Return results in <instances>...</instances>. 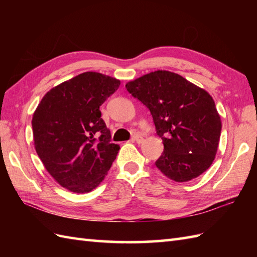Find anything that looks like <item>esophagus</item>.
<instances>
[{
  "label": "esophagus",
  "mask_w": 257,
  "mask_h": 257,
  "mask_svg": "<svg viewBox=\"0 0 257 257\" xmlns=\"http://www.w3.org/2000/svg\"><path fill=\"white\" fill-rule=\"evenodd\" d=\"M133 141H136V143H141L144 140V137L141 135H135L134 137L132 138Z\"/></svg>",
  "instance_id": "obj_1"
}]
</instances>
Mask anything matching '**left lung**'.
Wrapping results in <instances>:
<instances>
[{"label": "left lung", "mask_w": 257, "mask_h": 257, "mask_svg": "<svg viewBox=\"0 0 257 257\" xmlns=\"http://www.w3.org/2000/svg\"><path fill=\"white\" fill-rule=\"evenodd\" d=\"M125 88L152 114L165 146L156 166L167 178L187 182L210 168L222 122L209 92L169 70L146 74Z\"/></svg>", "instance_id": "1"}]
</instances>
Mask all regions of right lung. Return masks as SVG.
Instances as JSON below:
<instances>
[{
    "label": "right lung",
    "mask_w": 257,
    "mask_h": 257,
    "mask_svg": "<svg viewBox=\"0 0 257 257\" xmlns=\"http://www.w3.org/2000/svg\"><path fill=\"white\" fill-rule=\"evenodd\" d=\"M120 80L86 72L47 91L33 113L34 146L47 172L63 188L87 193L97 188L116 159L119 145L99 107Z\"/></svg>",
    "instance_id": "obj_1"
}]
</instances>
